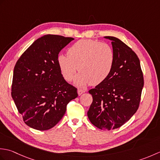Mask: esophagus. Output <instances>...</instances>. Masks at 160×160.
Wrapping results in <instances>:
<instances>
[{
	"instance_id": "esophagus-1",
	"label": "esophagus",
	"mask_w": 160,
	"mask_h": 160,
	"mask_svg": "<svg viewBox=\"0 0 160 160\" xmlns=\"http://www.w3.org/2000/svg\"><path fill=\"white\" fill-rule=\"evenodd\" d=\"M85 92V90L84 89H79L78 90V93L79 96H80V95H82L83 93Z\"/></svg>"
}]
</instances>
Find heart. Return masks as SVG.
<instances>
[{"label":"heart","instance_id":"1","mask_svg":"<svg viewBox=\"0 0 160 160\" xmlns=\"http://www.w3.org/2000/svg\"><path fill=\"white\" fill-rule=\"evenodd\" d=\"M115 53L107 43L94 40H80L60 54L58 63L64 79L71 81L78 69L77 83L93 85L102 82L109 76L114 65Z\"/></svg>","mask_w":160,"mask_h":160}]
</instances>
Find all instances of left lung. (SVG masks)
I'll return each instance as SVG.
<instances>
[{"mask_svg":"<svg viewBox=\"0 0 160 160\" xmlns=\"http://www.w3.org/2000/svg\"><path fill=\"white\" fill-rule=\"evenodd\" d=\"M105 38L111 40L114 65L107 79L89 91L93 102L87 115L95 127L111 130L125 124L138 109L144 77L137 54L120 39Z\"/></svg>","mask_w":160,"mask_h":160,"instance_id":"obj_1","label":"left lung"}]
</instances>
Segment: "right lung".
Here are the masks:
<instances>
[{
	"instance_id": "add662e5",
	"label": "right lung",
	"mask_w": 160,
	"mask_h": 160,
	"mask_svg": "<svg viewBox=\"0 0 160 160\" xmlns=\"http://www.w3.org/2000/svg\"><path fill=\"white\" fill-rule=\"evenodd\" d=\"M74 38L45 35L37 39L16 63L12 97L25 123L36 130L53 128L67 105L78 97L77 88L64 79L58 63L59 52Z\"/></svg>"
}]
</instances>
